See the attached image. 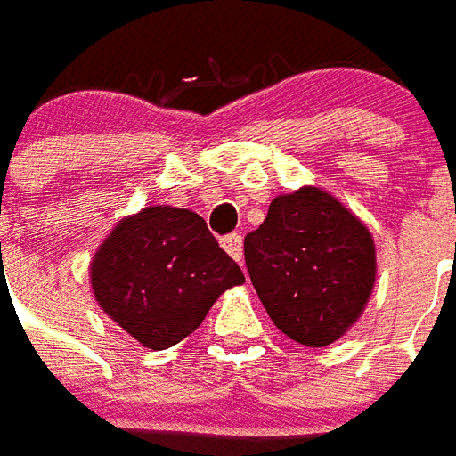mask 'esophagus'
I'll return each mask as SVG.
<instances>
[{
	"label": "esophagus",
	"mask_w": 456,
	"mask_h": 456,
	"mask_svg": "<svg viewBox=\"0 0 456 456\" xmlns=\"http://www.w3.org/2000/svg\"><path fill=\"white\" fill-rule=\"evenodd\" d=\"M221 248H224L235 262H242V235H238V232L225 235L224 240H221Z\"/></svg>",
	"instance_id": "esophagus-1"
}]
</instances>
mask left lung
<instances>
[{"instance_id": "1", "label": "left lung", "mask_w": 456, "mask_h": 456, "mask_svg": "<svg viewBox=\"0 0 456 456\" xmlns=\"http://www.w3.org/2000/svg\"><path fill=\"white\" fill-rule=\"evenodd\" d=\"M245 262L273 324L310 348L354 327L378 276L368 225L320 187L279 194L245 238Z\"/></svg>"}]
</instances>
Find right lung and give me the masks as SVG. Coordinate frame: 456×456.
<instances>
[{
    "label": "right lung",
    "instance_id": "obj_1",
    "mask_svg": "<svg viewBox=\"0 0 456 456\" xmlns=\"http://www.w3.org/2000/svg\"><path fill=\"white\" fill-rule=\"evenodd\" d=\"M242 281L204 218L166 204L118 221L91 262L102 313L153 351L190 337L218 296Z\"/></svg>",
    "mask_w": 456,
    "mask_h": 456
}]
</instances>
